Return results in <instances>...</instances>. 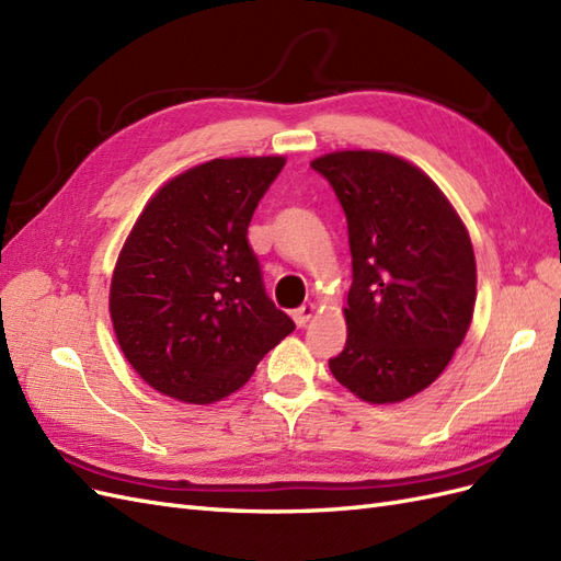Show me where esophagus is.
Segmentation results:
<instances>
[{
    "mask_svg": "<svg viewBox=\"0 0 561 561\" xmlns=\"http://www.w3.org/2000/svg\"><path fill=\"white\" fill-rule=\"evenodd\" d=\"M314 314V306L312 304H304L298 310H294V322L298 327H306V322Z\"/></svg>",
    "mask_w": 561,
    "mask_h": 561,
    "instance_id": "34e87169",
    "label": "esophagus"
}]
</instances>
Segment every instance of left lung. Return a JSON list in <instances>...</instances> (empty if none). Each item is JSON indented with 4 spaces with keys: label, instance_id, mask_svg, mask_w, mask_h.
I'll use <instances>...</instances> for the list:
<instances>
[{
    "label": "left lung",
    "instance_id": "obj_1",
    "mask_svg": "<svg viewBox=\"0 0 561 561\" xmlns=\"http://www.w3.org/2000/svg\"><path fill=\"white\" fill-rule=\"evenodd\" d=\"M346 213L353 255L346 348L329 360L367 403H400L434 383L477 304V261L459 215L420 168L381 151L314 158Z\"/></svg>",
    "mask_w": 561,
    "mask_h": 561
}]
</instances>
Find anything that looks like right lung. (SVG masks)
<instances>
[{"mask_svg": "<svg viewBox=\"0 0 561 561\" xmlns=\"http://www.w3.org/2000/svg\"><path fill=\"white\" fill-rule=\"evenodd\" d=\"M282 156L215 158L149 201L118 255L111 320L137 375L182 403L241 389L296 324L265 294L249 243Z\"/></svg>", "mask_w": 561, "mask_h": 561, "instance_id": "right-lung-1", "label": "right lung"}]
</instances>
